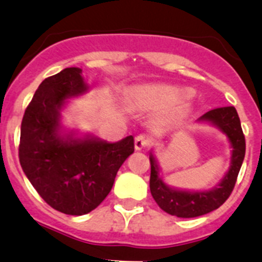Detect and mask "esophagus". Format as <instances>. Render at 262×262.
<instances>
[{
	"mask_svg": "<svg viewBox=\"0 0 262 262\" xmlns=\"http://www.w3.org/2000/svg\"><path fill=\"white\" fill-rule=\"evenodd\" d=\"M149 144V139L144 136H138L136 138V142H134V147H136L137 151H141V149L146 148Z\"/></svg>",
	"mask_w": 262,
	"mask_h": 262,
	"instance_id": "1",
	"label": "esophagus"
}]
</instances>
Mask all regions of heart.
I'll return each instance as SVG.
<instances>
[{"mask_svg":"<svg viewBox=\"0 0 262 262\" xmlns=\"http://www.w3.org/2000/svg\"><path fill=\"white\" fill-rule=\"evenodd\" d=\"M188 91L162 83H152L134 87L130 92V102L141 110H157V121L161 124H174L182 120L190 111L187 98Z\"/></svg>","mask_w":262,"mask_h":262,"instance_id":"1","label":"heart"}]
</instances>
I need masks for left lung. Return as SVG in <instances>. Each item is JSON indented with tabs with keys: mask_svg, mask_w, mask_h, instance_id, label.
I'll return each mask as SVG.
<instances>
[{
	"mask_svg": "<svg viewBox=\"0 0 262 262\" xmlns=\"http://www.w3.org/2000/svg\"><path fill=\"white\" fill-rule=\"evenodd\" d=\"M199 121L214 124L228 137L233 148L232 161H230L229 170L216 187L202 192H190V190H179L167 187L160 178L159 165L154 155H149V164H151L149 189L152 197L165 212L178 217L201 216L219 209L229 199L245 159V134L241 126L237 110L233 106L207 111L199 119Z\"/></svg>",
	"mask_w": 262,
	"mask_h": 262,
	"instance_id": "1",
	"label": "left lung"
}]
</instances>
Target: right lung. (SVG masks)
Listing matches in <instances>:
<instances>
[{"label": "right lung", "instance_id": "obj_1", "mask_svg": "<svg viewBox=\"0 0 262 262\" xmlns=\"http://www.w3.org/2000/svg\"><path fill=\"white\" fill-rule=\"evenodd\" d=\"M87 91L82 69L67 68L39 84L21 121L19 160L29 182L52 209L84 215L107 197L118 170L134 152L129 136L115 143L61 136L65 100Z\"/></svg>", "mask_w": 262, "mask_h": 262}]
</instances>
